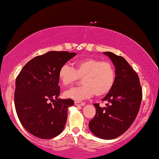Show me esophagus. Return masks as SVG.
Segmentation results:
<instances>
[{"label": "esophagus", "mask_w": 159, "mask_h": 159, "mask_svg": "<svg viewBox=\"0 0 159 159\" xmlns=\"http://www.w3.org/2000/svg\"><path fill=\"white\" fill-rule=\"evenodd\" d=\"M75 105L76 106H84L85 105V102H75Z\"/></svg>", "instance_id": "esophagus-1"}]
</instances>
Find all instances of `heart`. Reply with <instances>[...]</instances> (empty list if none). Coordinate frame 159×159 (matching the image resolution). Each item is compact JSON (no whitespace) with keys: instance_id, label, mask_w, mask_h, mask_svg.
I'll use <instances>...</instances> for the list:
<instances>
[{"instance_id":"1","label":"heart","mask_w":159,"mask_h":159,"mask_svg":"<svg viewBox=\"0 0 159 159\" xmlns=\"http://www.w3.org/2000/svg\"><path fill=\"white\" fill-rule=\"evenodd\" d=\"M60 81L69 86L82 78L83 85L71 88L64 93L67 99L75 101L89 98L95 94L100 97L111 89L115 80L114 67L109 61L96 58H85L74 63V69L69 64H64L59 70Z\"/></svg>"}]
</instances>
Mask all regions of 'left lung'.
<instances>
[{"mask_svg":"<svg viewBox=\"0 0 159 159\" xmlns=\"http://www.w3.org/2000/svg\"><path fill=\"white\" fill-rule=\"evenodd\" d=\"M115 66V80L111 89L102 101L106 107L94 104L96 114L89 123L92 133L103 139L121 135L133 124L141 104L142 92L138 75L123 57L104 52Z\"/></svg>","mask_w":159,"mask_h":159,"instance_id":"left-lung-1","label":"left lung"}]
</instances>
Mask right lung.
<instances>
[{
  "label": "right lung",
  "mask_w": 159,
  "mask_h": 159,
  "mask_svg": "<svg viewBox=\"0 0 159 159\" xmlns=\"http://www.w3.org/2000/svg\"><path fill=\"white\" fill-rule=\"evenodd\" d=\"M76 55L66 51H50L26 63L16 79V112L23 127L35 137L51 139L63 131L74 101L58 98V73ZM53 98L52 104L48 102Z\"/></svg>",
  "instance_id": "add662e5"
}]
</instances>
